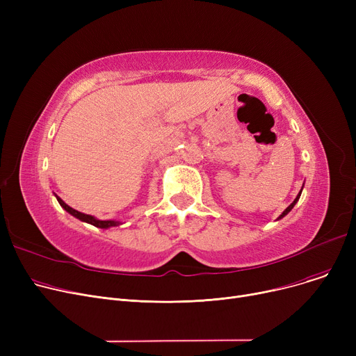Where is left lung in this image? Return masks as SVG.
<instances>
[{"label": "left lung", "mask_w": 356, "mask_h": 356, "mask_svg": "<svg viewBox=\"0 0 356 356\" xmlns=\"http://www.w3.org/2000/svg\"><path fill=\"white\" fill-rule=\"evenodd\" d=\"M300 195H302V191H300V193H298V195H297V197L294 199V202H293V203L290 204V207H289V208H287V209H286V211H284V212H283L282 215H280V218H278V219H282L283 216H286V215H287V213H289V212H290V211L293 209V207H294V204H296V202L298 200V197H300Z\"/></svg>", "instance_id": "1"}]
</instances>
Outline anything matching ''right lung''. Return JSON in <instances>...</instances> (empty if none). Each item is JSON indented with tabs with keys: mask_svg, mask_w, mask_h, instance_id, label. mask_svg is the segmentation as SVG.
I'll list each match as a JSON object with an SVG mask.
<instances>
[{
	"mask_svg": "<svg viewBox=\"0 0 356 356\" xmlns=\"http://www.w3.org/2000/svg\"><path fill=\"white\" fill-rule=\"evenodd\" d=\"M56 197H58V196H56ZM58 202L60 203V207H62L66 212H69L70 215H73L74 218H78V219H81V220H83V222L90 223V225H93V227H98V228H109V227H117L118 223H120V222H115V220H99V219L93 218V216H90V215H86V213L74 211L73 208L69 207V204H66L60 197H58Z\"/></svg>",
	"mask_w": 356,
	"mask_h": 356,
	"instance_id": "right-lung-1",
	"label": "right lung"
}]
</instances>
